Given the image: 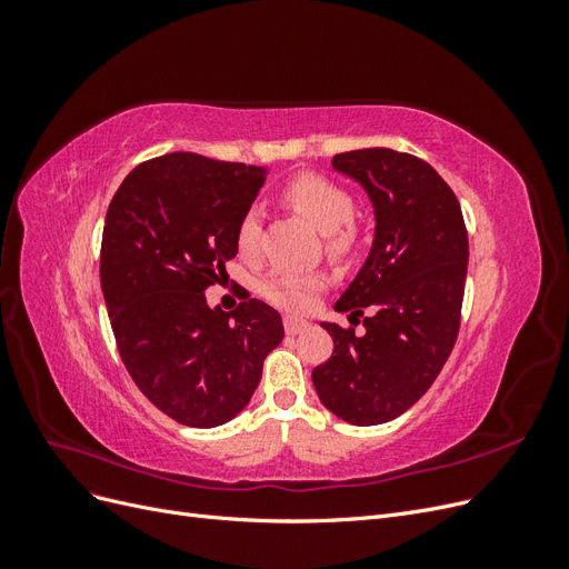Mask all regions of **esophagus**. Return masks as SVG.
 Returning a JSON list of instances; mask_svg holds the SVG:
<instances>
[{
    "instance_id": "obj_1",
    "label": "esophagus",
    "mask_w": 569,
    "mask_h": 569,
    "mask_svg": "<svg viewBox=\"0 0 569 569\" xmlns=\"http://www.w3.org/2000/svg\"><path fill=\"white\" fill-rule=\"evenodd\" d=\"M308 330V322L301 320V318H295V316H284V332L287 335H299Z\"/></svg>"
}]
</instances>
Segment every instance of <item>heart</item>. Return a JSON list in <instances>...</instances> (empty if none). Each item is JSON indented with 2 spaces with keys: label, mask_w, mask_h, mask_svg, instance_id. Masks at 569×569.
<instances>
[{
  "label": "heart",
  "mask_w": 569,
  "mask_h": 569,
  "mask_svg": "<svg viewBox=\"0 0 569 569\" xmlns=\"http://www.w3.org/2000/svg\"><path fill=\"white\" fill-rule=\"evenodd\" d=\"M284 199L327 234V253L341 258L356 249L358 232L351 222L356 201L339 182L308 170V173H299L284 184ZM258 242H261V211L249 206L237 222L234 244L242 256H253L258 251ZM322 287L325 278L320 274L272 272L261 282V295L284 311L301 313L316 303Z\"/></svg>",
  "instance_id": "1"
}]
</instances>
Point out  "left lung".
<instances>
[{
    "mask_svg": "<svg viewBox=\"0 0 569 569\" xmlns=\"http://www.w3.org/2000/svg\"><path fill=\"white\" fill-rule=\"evenodd\" d=\"M339 173L368 189L375 242L337 301L367 332L322 322L332 356L313 368L320 401L351 425L399 418L432 387L460 330L468 228L453 189L427 161L387 147L337 153Z\"/></svg>",
    "mask_w": 569,
    "mask_h": 569,
    "instance_id": "obj_1",
    "label": "left lung"
}]
</instances>
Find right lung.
I'll return each mask as SVG.
<instances>
[{
    "label": "right lung",
    "instance_id": "add662e5",
    "mask_svg": "<svg viewBox=\"0 0 569 569\" xmlns=\"http://www.w3.org/2000/svg\"><path fill=\"white\" fill-rule=\"evenodd\" d=\"M266 176V166L176 151L132 168L109 203L99 278L120 360L187 427L230 422L284 337L280 313L249 291L230 313L203 295L234 258L237 222Z\"/></svg>",
    "mask_w": 569,
    "mask_h": 569
}]
</instances>
